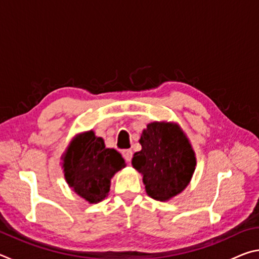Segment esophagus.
I'll return each mask as SVG.
<instances>
[{
    "mask_svg": "<svg viewBox=\"0 0 259 259\" xmlns=\"http://www.w3.org/2000/svg\"><path fill=\"white\" fill-rule=\"evenodd\" d=\"M122 155H123L124 160L126 162H130L131 159H133V151H131V150H124L123 152H122Z\"/></svg>",
    "mask_w": 259,
    "mask_h": 259,
    "instance_id": "obj_1",
    "label": "esophagus"
}]
</instances>
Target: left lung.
<instances>
[{
	"mask_svg": "<svg viewBox=\"0 0 259 259\" xmlns=\"http://www.w3.org/2000/svg\"><path fill=\"white\" fill-rule=\"evenodd\" d=\"M133 166L143 175L148 196L168 201L185 190L195 170L196 157L181 126L169 122H152L139 139Z\"/></svg>",
	"mask_w": 259,
	"mask_h": 259,
	"instance_id": "left-lung-1",
	"label": "left lung"
}]
</instances>
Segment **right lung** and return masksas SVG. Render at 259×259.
<instances>
[{"label": "right lung", "instance_id": "obj_1", "mask_svg": "<svg viewBox=\"0 0 259 259\" xmlns=\"http://www.w3.org/2000/svg\"><path fill=\"white\" fill-rule=\"evenodd\" d=\"M63 161L69 187L89 203H97L106 198L112 177L125 166L120 153L105 147L104 139L96 137L93 130L72 140Z\"/></svg>", "mask_w": 259, "mask_h": 259}]
</instances>
